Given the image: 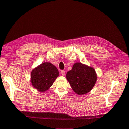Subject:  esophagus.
I'll use <instances>...</instances> for the list:
<instances>
[{"mask_svg":"<svg viewBox=\"0 0 129 129\" xmlns=\"http://www.w3.org/2000/svg\"><path fill=\"white\" fill-rule=\"evenodd\" d=\"M61 74L62 76H65V72L64 71H61Z\"/></svg>","mask_w":129,"mask_h":129,"instance_id":"34e87169","label":"esophagus"}]
</instances>
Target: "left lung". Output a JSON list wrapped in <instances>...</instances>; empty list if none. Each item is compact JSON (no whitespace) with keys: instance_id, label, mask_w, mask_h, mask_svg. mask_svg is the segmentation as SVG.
<instances>
[{"instance_id":"1","label":"left lung","mask_w":129,"mask_h":129,"mask_svg":"<svg viewBox=\"0 0 129 129\" xmlns=\"http://www.w3.org/2000/svg\"><path fill=\"white\" fill-rule=\"evenodd\" d=\"M66 77L71 87L77 94L84 95L92 90L97 80V74L92 67L76 62Z\"/></svg>"}]
</instances>
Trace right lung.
Returning <instances> with one entry per match:
<instances>
[{
  "instance_id": "right-lung-1",
  "label": "right lung",
  "mask_w": 129,
  "mask_h": 129,
  "mask_svg": "<svg viewBox=\"0 0 129 129\" xmlns=\"http://www.w3.org/2000/svg\"><path fill=\"white\" fill-rule=\"evenodd\" d=\"M59 76L57 68L50 62H45L39 65L31 72L32 86L40 92L48 90Z\"/></svg>"
}]
</instances>
